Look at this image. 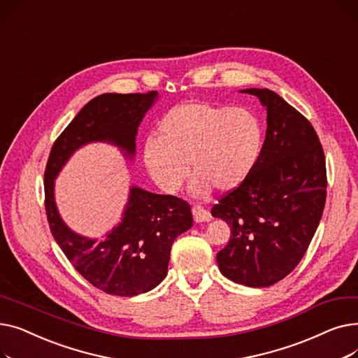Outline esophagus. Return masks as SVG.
Masks as SVG:
<instances>
[{"label":"esophagus","instance_id":"obj_1","mask_svg":"<svg viewBox=\"0 0 358 358\" xmlns=\"http://www.w3.org/2000/svg\"><path fill=\"white\" fill-rule=\"evenodd\" d=\"M193 212V217H194V222L197 223H201V222H209L212 219V215L209 213V210H206L204 208H201V206H194V208L192 209Z\"/></svg>","mask_w":358,"mask_h":358}]
</instances>
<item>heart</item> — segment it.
<instances>
[{
	"mask_svg": "<svg viewBox=\"0 0 358 358\" xmlns=\"http://www.w3.org/2000/svg\"><path fill=\"white\" fill-rule=\"evenodd\" d=\"M157 138L143 145L148 174L168 194L177 193L192 171V194L208 196L213 187L228 193L248 178L264 142L257 115L243 107L185 101L169 108Z\"/></svg>",
	"mask_w": 358,
	"mask_h": 358,
	"instance_id": "b5f03b06",
	"label": "heart"
}]
</instances>
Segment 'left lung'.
Instances as JSON below:
<instances>
[{
    "label": "left lung",
    "mask_w": 358,
    "mask_h": 358,
    "mask_svg": "<svg viewBox=\"0 0 358 358\" xmlns=\"http://www.w3.org/2000/svg\"><path fill=\"white\" fill-rule=\"evenodd\" d=\"M241 92L258 97L267 110V131L248 178L212 209L231 228L216 261L234 283L268 287L294 270L321 222L325 155L312 124L278 94L267 88Z\"/></svg>",
    "instance_id": "obj_1"
}]
</instances>
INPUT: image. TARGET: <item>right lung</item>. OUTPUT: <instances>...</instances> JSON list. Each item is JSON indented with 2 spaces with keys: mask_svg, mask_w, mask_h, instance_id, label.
<instances>
[{
  "mask_svg": "<svg viewBox=\"0 0 358 358\" xmlns=\"http://www.w3.org/2000/svg\"><path fill=\"white\" fill-rule=\"evenodd\" d=\"M158 99L157 91L107 92L92 99L56 139L48 159L45 206L50 232L75 270L107 294L136 296L161 283L173 242L193 227L190 204L131 185L117 227L104 238L92 239L73 232L64 222L55 201V180L69 158L88 143H110L124 158L134 159L138 127Z\"/></svg>",
  "mask_w": 358,
  "mask_h": 358,
  "instance_id": "add662e5",
  "label": "right lung"
}]
</instances>
